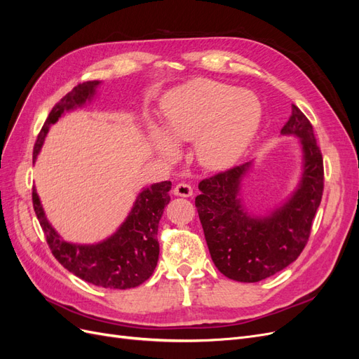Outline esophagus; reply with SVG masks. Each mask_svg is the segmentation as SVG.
<instances>
[{"instance_id":"34e87169","label":"esophagus","mask_w":359,"mask_h":359,"mask_svg":"<svg viewBox=\"0 0 359 359\" xmlns=\"http://www.w3.org/2000/svg\"><path fill=\"white\" fill-rule=\"evenodd\" d=\"M173 194H175V196H181V198H190L193 194V189L187 182H178L175 189H173Z\"/></svg>"}]
</instances>
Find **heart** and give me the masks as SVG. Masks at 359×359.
Listing matches in <instances>:
<instances>
[{
	"label": "heart",
	"mask_w": 359,
	"mask_h": 359,
	"mask_svg": "<svg viewBox=\"0 0 359 359\" xmlns=\"http://www.w3.org/2000/svg\"><path fill=\"white\" fill-rule=\"evenodd\" d=\"M165 128L151 124L154 144L168 157L177 144L196 140V158L210 170L231 168L257 133L262 106L257 97L223 82L196 79L170 91L163 102Z\"/></svg>",
	"instance_id": "1"
}]
</instances>
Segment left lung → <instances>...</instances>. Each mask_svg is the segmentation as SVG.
Here are the masks:
<instances>
[{
	"label": "left lung",
	"instance_id": "obj_1",
	"mask_svg": "<svg viewBox=\"0 0 359 359\" xmlns=\"http://www.w3.org/2000/svg\"><path fill=\"white\" fill-rule=\"evenodd\" d=\"M299 139L302 169L297 189L285 203L265 215L248 212L241 182L252 161L199 182L196 208L214 265L223 276L256 283L297 260L306 247L323 191V160L313 126L295 104L281 128Z\"/></svg>",
	"mask_w": 359,
	"mask_h": 359
}]
</instances>
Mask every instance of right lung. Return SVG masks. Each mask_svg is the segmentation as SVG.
I'll return each mask as SVG.
<instances>
[{"instance_id":"1","label":"right lung","mask_w":359,"mask_h":359,"mask_svg":"<svg viewBox=\"0 0 359 359\" xmlns=\"http://www.w3.org/2000/svg\"><path fill=\"white\" fill-rule=\"evenodd\" d=\"M99 85L100 81L79 83L52 107L39 133L32 161H36L50 126L55 124L64 112H70L86 102H91ZM170 181H163L144 189L137 194L132 211L116 232L95 244L64 241L48 222L36 189H32V205L50 252L64 268L95 286L130 289L142 285L153 276L157 266L160 253L157 241L158 222L170 201Z\"/></svg>"}]
</instances>
